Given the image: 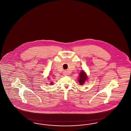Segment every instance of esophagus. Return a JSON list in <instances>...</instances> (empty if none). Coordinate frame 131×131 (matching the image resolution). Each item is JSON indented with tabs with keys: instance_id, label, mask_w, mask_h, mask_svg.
<instances>
[{
	"instance_id": "1",
	"label": "esophagus",
	"mask_w": 131,
	"mask_h": 131,
	"mask_svg": "<svg viewBox=\"0 0 131 131\" xmlns=\"http://www.w3.org/2000/svg\"><path fill=\"white\" fill-rule=\"evenodd\" d=\"M63 74L64 75H68V73H67V72L66 71H64L63 72Z\"/></svg>"
}]
</instances>
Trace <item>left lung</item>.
<instances>
[{
  "mask_svg": "<svg viewBox=\"0 0 131 131\" xmlns=\"http://www.w3.org/2000/svg\"><path fill=\"white\" fill-rule=\"evenodd\" d=\"M88 80V76H87L86 73L85 72L84 70H81V72L79 74V78L78 80L79 83L80 85H83L84 84V82L85 81H87Z\"/></svg>",
  "mask_w": 131,
  "mask_h": 131,
  "instance_id": "8db88e82",
  "label": "left lung"
}]
</instances>
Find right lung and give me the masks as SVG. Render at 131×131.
<instances>
[{
  "mask_svg": "<svg viewBox=\"0 0 131 131\" xmlns=\"http://www.w3.org/2000/svg\"><path fill=\"white\" fill-rule=\"evenodd\" d=\"M48 79H48V80H49V79H50V78H49V77H48ZM50 81V82H50V84H52V83H53V82H52V81Z\"/></svg>",
  "mask_w": 131,
  "mask_h": 131,
  "instance_id": "add662e5",
  "label": "right lung"
}]
</instances>
